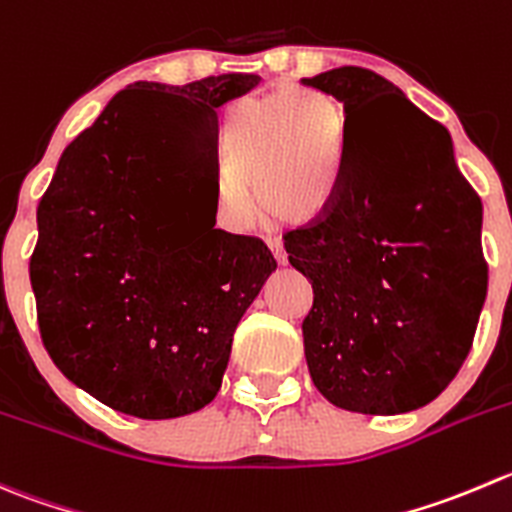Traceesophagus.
<instances>
[{
	"instance_id": "esophagus-1",
	"label": "esophagus",
	"mask_w": 512,
	"mask_h": 512,
	"mask_svg": "<svg viewBox=\"0 0 512 512\" xmlns=\"http://www.w3.org/2000/svg\"><path fill=\"white\" fill-rule=\"evenodd\" d=\"M267 247L272 250V255H275V260L280 262V265H285L287 262V255H285V247H282V242L277 240V237H267Z\"/></svg>"
}]
</instances>
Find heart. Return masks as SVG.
Returning a JSON list of instances; mask_svg holds the SVG:
<instances>
[{
  "label": "heart",
  "mask_w": 512,
  "mask_h": 512,
  "mask_svg": "<svg viewBox=\"0 0 512 512\" xmlns=\"http://www.w3.org/2000/svg\"><path fill=\"white\" fill-rule=\"evenodd\" d=\"M347 142L340 102L315 87H292L267 97H242L222 117L217 165L220 207L232 222L252 215L247 187L277 225H300L320 215L337 187Z\"/></svg>",
  "instance_id": "heart-1"
}]
</instances>
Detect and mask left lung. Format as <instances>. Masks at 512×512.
<instances>
[{
	"label": "left lung",
	"mask_w": 512,
	"mask_h": 512,
	"mask_svg": "<svg viewBox=\"0 0 512 512\" xmlns=\"http://www.w3.org/2000/svg\"><path fill=\"white\" fill-rule=\"evenodd\" d=\"M345 107L347 142L325 210L287 232L312 282L302 320L315 388L342 410L398 415L438 398L463 367L488 292L483 202L443 124L380 74L302 79Z\"/></svg>",
	"instance_id": "8db88e82"
}]
</instances>
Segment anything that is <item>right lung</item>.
Returning a JSON list of instances; mask_svg holds the SVG:
<instances>
[{"instance_id": "obj_1", "label": "right lung", "mask_w": 512, "mask_h": 512, "mask_svg": "<svg viewBox=\"0 0 512 512\" xmlns=\"http://www.w3.org/2000/svg\"><path fill=\"white\" fill-rule=\"evenodd\" d=\"M257 84H130L69 142L39 200V335L107 408L167 420L212 403L237 322L275 272L265 242L215 227L217 107Z\"/></svg>"}]
</instances>
